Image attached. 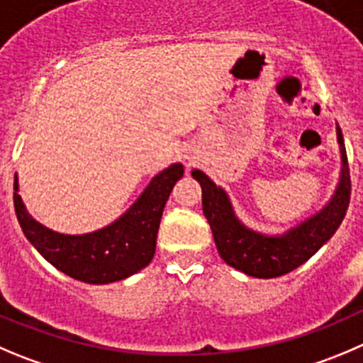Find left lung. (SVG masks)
<instances>
[{"mask_svg":"<svg viewBox=\"0 0 363 363\" xmlns=\"http://www.w3.org/2000/svg\"><path fill=\"white\" fill-rule=\"evenodd\" d=\"M342 171L333 198L319 213L276 237L262 235L237 219L228 194L199 169L192 171L203 191V213L212 228L220 258L228 265L255 278H276L294 271L331 239L342 223L351 198L350 164L340 128L337 126Z\"/></svg>","mask_w":363,"mask_h":363,"instance_id":"left-lung-1","label":"left lung"}]
</instances>
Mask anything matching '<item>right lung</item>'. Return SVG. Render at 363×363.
Returning a JSON list of instances; mask_svg holds the SVG:
<instances>
[{"mask_svg":"<svg viewBox=\"0 0 363 363\" xmlns=\"http://www.w3.org/2000/svg\"><path fill=\"white\" fill-rule=\"evenodd\" d=\"M182 176L184 165H169L116 223L85 235H64L37 223L17 194V176L13 206L24 237L53 267L80 281L103 285L135 274L153 260L162 212Z\"/></svg>","mask_w":363,"mask_h":363,"instance_id":"add662e5","label":"right lung"}]
</instances>
